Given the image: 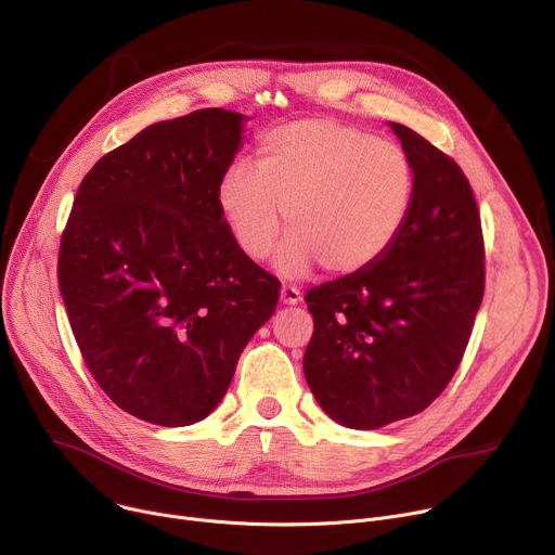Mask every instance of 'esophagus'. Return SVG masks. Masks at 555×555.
I'll use <instances>...</instances> for the list:
<instances>
[{
    "mask_svg": "<svg viewBox=\"0 0 555 555\" xmlns=\"http://www.w3.org/2000/svg\"><path fill=\"white\" fill-rule=\"evenodd\" d=\"M300 298H304V294H300L298 287H294V285L281 287V304L283 306H296V304H300Z\"/></svg>",
    "mask_w": 555,
    "mask_h": 555,
    "instance_id": "34e87169",
    "label": "esophagus"
}]
</instances>
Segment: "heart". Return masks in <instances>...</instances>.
Returning a JSON list of instances; mask_svg holds the SVG:
<instances>
[{"label":"heart","instance_id":"heart-1","mask_svg":"<svg viewBox=\"0 0 555 555\" xmlns=\"http://www.w3.org/2000/svg\"><path fill=\"white\" fill-rule=\"evenodd\" d=\"M416 192L412 159L400 145L327 117L270 128L257 145V168L234 164L217 188L219 212L243 255L263 261L281 221L283 274L314 263L357 274L376 263L405 228Z\"/></svg>","mask_w":555,"mask_h":555}]
</instances>
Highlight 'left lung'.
I'll return each mask as SVG.
<instances>
[{
    "mask_svg": "<svg viewBox=\"0 0 555 555\" xmlns=\"http://www.w3.org/2000/svg\"><path fill=\"white\" fill-rule=\"evenodd\" d=\"M416 172L410 219L370 268L306 294L304 372L340 425L376 429L427 410L456 374L485 294L474 190L442 150L391 124Z\"/></svg>",
    "mask_w": 555,
    "mask_h": 555,
    "instance_id": "8db88e82",
    "label": "left lung"
}]
</instances>
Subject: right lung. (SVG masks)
Wrapping results in <instances>:
<instances>
[{
  "mask_svg": "<svg viewBox=\"0 0 555 555\" xmlns=\"http://www.w3.org/2000/svg\"><path fill=\"white\" fill-rule=\"evenodd\" d=\"M243 115L204 108L147 126L83 177L57 279L81 359L124 412L153 425L206 418L281 283L230 234L217 188Z\"/></svg>",
  "mask_w": 555,
  "mask_h": 555,
  "instance_id": "obj_1",
  "label": "right lung"
}]
</instances>
